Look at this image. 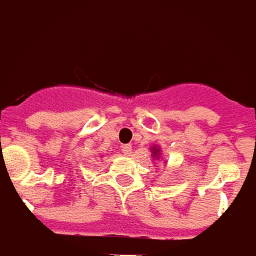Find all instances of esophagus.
<instances>
[{
    "instance_id": "34e87169",
    "label": "esophagus",
    "mask_w": 256,
    "mask_h": 256,
    "mask_svg": "<svg viewBox=\"0 0 256 256\" xmlns=\"http://www.w3.org/2000/svg\"><path fill=\"white\" fill-rule=\"evenodd\" d=\"M122 152H124V156H132V146H130V144H124V146H122Z\"/></svg>"
}]
</instances>
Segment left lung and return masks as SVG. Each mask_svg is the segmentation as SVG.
<instances>
[{"label":"left lung","mask_w":256,"mask_h":256,"mask_svg":"<svg viewBox=\"0 0 256 256\" xmlns=\"http://www.w3.org/2000/svg\"><path fill=\"white\" fill-rule=\"evenodd\" d=\"M151 156H152V158H156H156L160 160V158L162 156L161 147L156 146V144H154V146H151Z\"/></svg>","instance_id":"obj_1"}]
</instances>
